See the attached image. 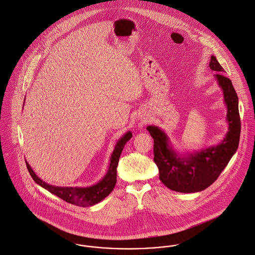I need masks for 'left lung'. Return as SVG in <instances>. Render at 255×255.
Masks as SVG:
<instances>
[{
    "mask_svg": "<svg viewBox=\"0 0 255 255\" xmlns=\"http://www.w3.org/2000/svg\"><path fill=\"white\" fill-rule=\"evenodd\" d=\"M209 66L216 72L214 77L223 92L227 109L228 132L220 143L192 153L180 154L162 129L154 125L146 127L154 140V162L159 170V178L176 192L194 193L208 188L225 169L239 146L241 119L237 93L232 81L221 74L224 69L216 56H211Z\"/></svg>",
    "mask_w": 255,
    "mask_h": 255,
    "instance_id": "obj_1",
    "label": "left lung"
}]
</instances>
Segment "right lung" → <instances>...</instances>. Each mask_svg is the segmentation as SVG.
Here are the masks:
<instances>
[{"mask_svg": "<svg viewBox=\"0 0 255 255\" xmlns=\"http://www.w3.org/2000/svg\"><path fill=\"white\" fill-rule=\"evenodd\" d=\"M132 137V133L130 131L126 132L122 137H120L114 148L112 156L110 159L109 169L104 177L99 180L96 184L86 187H72V186H55L44 182L39 176L35 174L29 163L26 161L27 169L33 177L34 181L46 189L50 193L61 198L62 200L79 206V207H89L97 204L104 200L110 193L114 190L117 183V168H118L119 157L126 144V142Z\"/></svg>", "mask_w": 255, "mask_h": 255, "instance_id": "obj_1", "label": "right lung"}]
</instances>
